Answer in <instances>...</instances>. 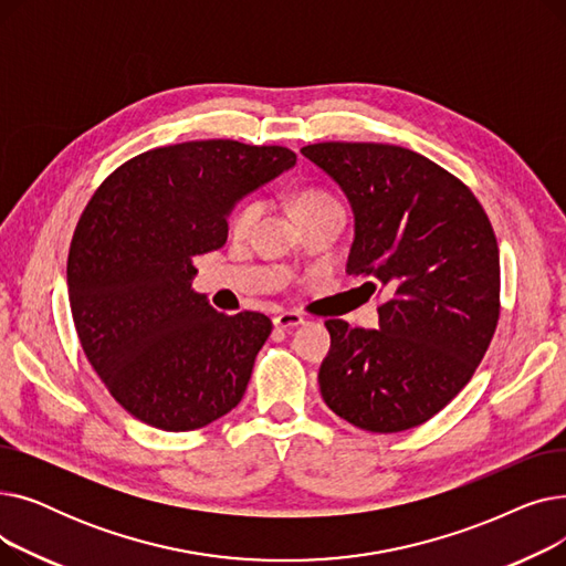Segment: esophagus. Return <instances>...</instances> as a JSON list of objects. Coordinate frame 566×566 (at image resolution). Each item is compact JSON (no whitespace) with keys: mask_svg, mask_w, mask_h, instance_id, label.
Instances as JSON below:
<instances>
[{"mask_svg":"<svg viewBox=\"0 0 566 566\" xmlns=\"http://www.w3.org/2000/svg\"><path fill=\"white\" fill-rule=\"evenodd\" d=\"M273 323H275V328H280V331H291V328H298V325H303L305 318L298 312H282L273 318Z\"/></svg>","mask_w":566,"mask_h":566,"instance_id":"34e87169","label":"esophagus"}]
</instances>
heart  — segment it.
Segmentation results:
<instances>
[{
  "label": "heart",
  "instance_id": "b5f03b06",
  "mask_svg": "<svg viewBox=\"0 0 566 566\" xmlns=\"http://www.w3.org/2000/svg\"><path fill=\"white\" fill-rule=\"evenodd\" d=\"M325 201H335V199H333V197H328L325 192L310 190V192L298 195V199H295L293 211H298V208H305V206L325 203ZM259 213H261V203H259V201H254V199L245 201L243 206H238V211L233 213V218H231V229H233V231H238V233H241V231H248V229L252 227V222L259 218Z\"/></svg>",
  "mask_w": 566,
  "mask_h": 566
}]
</instances>
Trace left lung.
<instances>
[{
  "instance_id": "8db88e82",
  "label": "left lung",
  "mask_w": 566,
  "mask_h": 566,
  "mask_svg": "<svg viewBox=\"0 0 566 566\" xmlns=\"http://www.w3.org/2000/svg\"><path fill=\"white\" fill-rule=\"evenodd\" d=\"M301 154L346 195L355 235L346 273L385 293L378 331L325 321L321 397L353 427H420L472 378L500 316L493 227L457 176L403 146L321 142Z\"/></svg>"
}]
</instances>
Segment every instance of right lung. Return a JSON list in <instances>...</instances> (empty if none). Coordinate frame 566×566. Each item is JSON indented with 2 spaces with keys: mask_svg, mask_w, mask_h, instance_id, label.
I'll return each instance as SVG.
<instances>
[{
  "mask_svg": "<svg viewBox=\"0 0 566 566\" xmlns=\"http://www.w3.org/2000/svg\"><path fill=\"white\" fill-rule=\"evenodd\" d=\"M295 165L284 146L203 139L112 171L69 252V301L86 360L133 418L163 431L216 422L243 399L273 331L192 291L195 259L227 241L233 206Z\"/></svg>",
  "mask_w": 566,
  "mask_h": 566,
  "instance_id": "obj_1",
  "label": "right lung"
}]
</instances>
